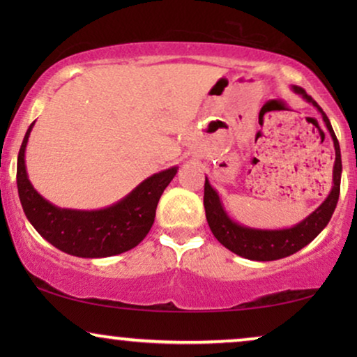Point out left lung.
Instances as JSON below:
<instances>
[{
  "instance_id": "left-lung-1",
  "label": "left lung",
  "mask_w": 357,
  "mask_h": 357,
  "mask_svg": "<svg viewBox=\"0 0 357 357\" xmlns=\"http://www.w3.org/2000/svg\"><path fill=\"white\" fill-rule=\"evenodd\" d=\"M292 91L296 94L302 96V99L309 102L320 112L324 123L328 130V133L333 139L335 146V165H333V187L325 202L310 213L305 219H302L299 224L286 229H255L242 226L234 221L229 216L226 208L221 202L216 190L211 187L206 177L204 180V211H206V219L211 229L213 236L222 243L224 247L236 253L238 257L248 258V260L255 261H273L280 260V258L289 257L292 253L299 252L301 248L314 241L319 234L326 227L330 222L331 214H333L336 203L340 198V183H341V151L340 143L336 139L335 131L331 128V123L321 107L307 94V92L299 86H292Z\"/></svg>"
}]
</instances>
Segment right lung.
Masks as SVG:
<instances>
[{
	"instance_id": "obj_1",
	"label": "right lung",
	"mask_w": 357,
	"mask_h": 357,
	"mask_svg": "<svg viewBox=\"0 0 357 357\" xmlns=\"http://www.w3.org/2000/svg\"><path fill=\"white\" fill-rule=\"evenodd\" d=\"M33 123L19 149L16 175L19 199L33 229L58 250L81 258L119 255L138 245L153 227L159 198L177 174V165L151 175L112 206L92 211L58 208L29 180L26 148Z\"/></svg>"
}]
</instances>
